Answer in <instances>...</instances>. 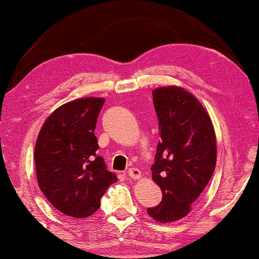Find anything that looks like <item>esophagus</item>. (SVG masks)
<instances>
[{
    "instance_id": "34e87169",
    "label": "esophagus",
    "mask_w": 259,
    "mask_h": 259,
    "mask_svg": "<svg viewBox=\"0 0 259 259\" xmlns=\"http://www.w3.org/2000/svg\"><path fill=\"white\" fill-rule=\"evenodd\" d=\"M127 176L133 179H139L141 178V171L139 168H129L127 169Z\"/></svg>"
}]
</instances>
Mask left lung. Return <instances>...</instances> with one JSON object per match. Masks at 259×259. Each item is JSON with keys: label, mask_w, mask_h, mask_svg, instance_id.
Instances as JSON below:
<instances>
[{"label": "left lung", "mask_w": 259, "mask_h": 259, "mask_svg": "<svg viewBox=\"0 0 259 259\" xmlns=\"http://www.w3.org/2000/svg\"><path fill=\"white\" fill-rule=\"evenodd\" d=\"M153 101L161 140L150 169L162 201L147 212L167 224L185 218L210 181L217 165V136L208 111L184 88H155Z\"/></svg>", "instance_id": "1"}]
</instances>
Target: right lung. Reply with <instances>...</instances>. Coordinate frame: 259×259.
<instances>
[{"label":"right lung","mask_w":259,"mask_h":259,"mask_svg":"<svg viewBox=\"0 0 259 259\" xmlns=\"http://www.w3.org/2000/svg\"><path fill=\"white\" fill-rule=\"evenodd\" d=\"M105 99L80 98L57 107L38 134L34 148L38 185L57 210L88 218L100 207L106 189L117 182L106 169L94 135Z\"/></svg>","instance_id":"obj_1"}]
</instances>
